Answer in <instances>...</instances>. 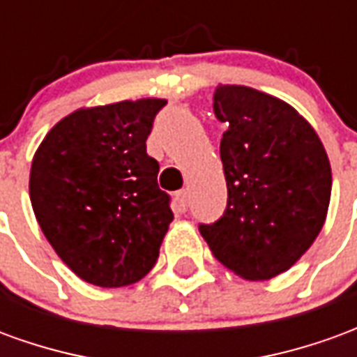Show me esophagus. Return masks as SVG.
<instances>
[{"mask_svg": "<svg viewBox=\"0 0 357 357\" xmlns=\"http://www.w3.org/2000/svg\"><path fill=\"white\" fill-rule=\"evenodd\" d=\"M176 201H178L179 210H183V212H185L187 206H189V191H187V189L178 191V195H176Z\"/></svg>", "mask_w": 357, "mask_h": 357, "instance_id": "obj_1", "label": "esophagus"}]
</instances>
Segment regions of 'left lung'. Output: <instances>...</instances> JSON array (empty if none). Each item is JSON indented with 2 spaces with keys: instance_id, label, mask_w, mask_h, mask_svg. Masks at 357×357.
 <instances>
[{
  "instance_id": "1",
  "label": "left lung",
  "mask_w": 357,
  "mask_h": 357,
  "mask_svg": "<svg viewBox=\"0 0 357 357\" xmlns=\"http://www.w3.org/2000/svg\"><path fill=\"white\" fill-rule=\"evenodd\" d=\"M214 112L227 126L220 143L227 208L199 229L235 275L268 281L298 262L323 229L329 156L298 110L260 89L218 84Z\"/></svg>"
}]
</instances>
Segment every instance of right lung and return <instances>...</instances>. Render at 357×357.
<instances>
[{
  "label": "right lung",
  "instance_id": "obj_1",
  "mask_svg": "<svg viewBox=\"0 0 357 357\" xmlns=\"http://www.w3.org/2000/svg\"><path fill=\"white\" fill-rule=\"evenodd\" d=\"M164 105L143 97L82 107L36 149L28 183L36 220L86 283H137L158 258L174 214L145 141Z\"/></svg>",
  "mask_w": 357,
  "mask_h": 357
}]
</instances>
